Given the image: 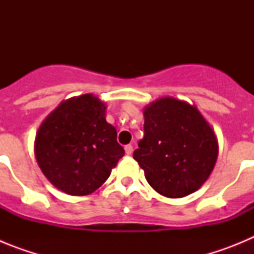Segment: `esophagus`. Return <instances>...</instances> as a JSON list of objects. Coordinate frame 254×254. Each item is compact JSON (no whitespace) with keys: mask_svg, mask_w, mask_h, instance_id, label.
I'll use <instances>...</instances> for the list:
<instances>
[{"mask_svg":"<svg viewBox=\"0 0 254 254\" xmlns=\"http://www.w3.org/2000/svg\"><path fill=\"white\" fill-rule=\"evenodd\" d=\"M125 151H126V154H127V155H131L132 151H133V147H132V145H126Z\"/></svg>","mask_w":254,"mask_h":254,"instance_id":"1","label":"esophagus"}]
</instances>
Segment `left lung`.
I'll use <instances>...</instances> for the list:
<instances>
[{
    "label": "left lung",
    "instance_id": "1",
    "mask_svg": "<svg viewBox=\"0 0 254 254\" xmlns=\"http://www.w3.org/2000/svg\"><path fill=\"white\" fill-rule=\"evenodd\" d=\"M143 138L133 159L158 193L181 198L206 182L217 159V141L196 108L174 98L145 109Z\"/></svg>",
    "mask_w": 254,
    "mask_h": 254
}]
</instances>
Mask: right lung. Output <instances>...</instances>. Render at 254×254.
Returning <instances> with one entry per match:
<instances>
[{"label":"right lung","mask_w":254,"mask_h":254,"mask_svg":"<svg viewBox=\"0 0 254 254\" xmlns=\"http://www.w3.org/2000/svg\"><path fill=\"white\" fill-rule=\"evenodd\" d=\"M125 149L105 121V105L85 94L58 105L35 138V156L52 185L71 196L94 192L111 176Z\"/></svg>","instance_id":"add662e5"}]
</instances>
